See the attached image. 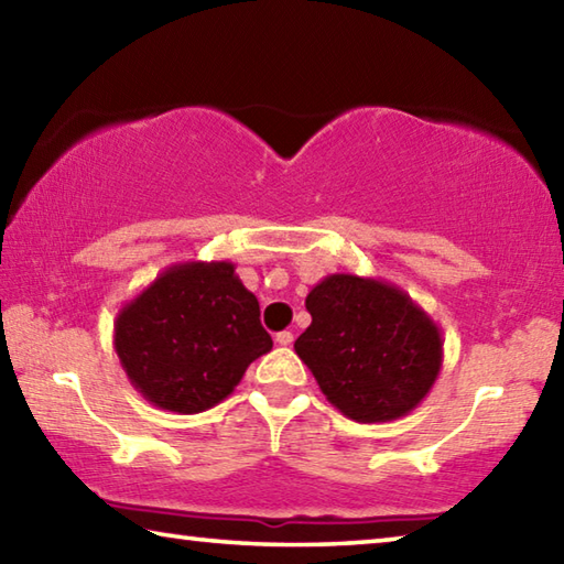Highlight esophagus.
Segmentation results:
<instances>
[{
	"label": "esophagus",
	"mask_w": 564,
	"mask_h": 564,
	"mask_svg": "<svg viewBox=\"0 0 564 564\" xmlns=\"http://www.w3.org/2000/svg\"><path fill=\"white\" fill-rule=\"evenodd\" d=\"M275 343H279V346H291V343H293V333H291V330L275 333Z\"/></svg>",
	"instance_id": "esophagus-1"
}]
</instances>
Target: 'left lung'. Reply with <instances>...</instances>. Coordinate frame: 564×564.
I'll use <instances>...</instances> for the list:
<instances>
[{
  "mask_svg": "<svg viewBox=\"0 0 564 564\" xmlns=\"http://www.w3.org/2000/svg\"><path fill=\"white\" fill-rule=\"evenodd\" d=\"M311 326L293 343L333 408L388 423L420 405L441 376L435 321L398 285L330 273L305 295Z\"/></svg>",
  "mask_w": 564,
  "mask_h": 564,
  "instance_id": "1",
  "label": "left lung"
}]
</instances>
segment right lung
<instances>
[{
	"mask_svg": "<svg viewBox=\"0 0 564 564\" xmlns=\"http://www.w3.org/2000/svg\"><path fill=\"white\" fill-rule=\"evenodd\" d=\"M273 348L231 261L169 265L113 321V350L149 403L191 415L234 393Z\"/></svg>",
	"mask_w": 564,
	"mask_h": 564,
	"instance_id": "1",
	"label": "right lung"
}]
</instances>
